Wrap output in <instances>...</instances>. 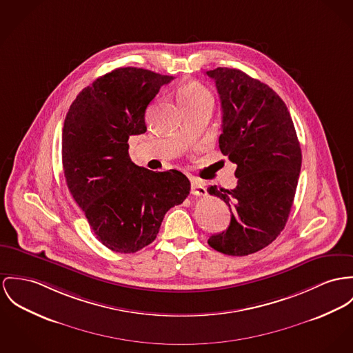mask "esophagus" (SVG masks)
I'll use <instances>...</instances> for the list:
<instances>
[{"label": "esophagus", "instance_id": "obj_1", "mask_svg": "<svg viewBox=\"0 0 353 353\" xmlns=\"http://www.w3.org/2000/svg\"><path fill=\"white\" fill-rule=\"evenodd\" d=\"M190 192H192L193 196H199V197L207 194V190H205L203 181H200V180H197V179H192V188H190Z\"/></svg>", "mask_w": 353, "mask_h": 353}]
</instances>
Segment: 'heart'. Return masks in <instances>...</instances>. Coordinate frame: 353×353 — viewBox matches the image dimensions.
<instances>
[{
	"label": "heart",
	"mask_w": 353,
	"mask_h": 353,
	"mask_svg": "<svg viewBox=\"0 0 353 353\" xmlns=\"http://www.w3.org/2000/svg\"><path fill=\"white\" fill-rule=\"evenodd\" d=\"M210 99L212 101L211 92L205 85H203L199 81H190L179 91V101L183 105V108L196 105L204 101H210Z\"/></svg>",
	"instance_id": "heart-1"
}]
</instances>
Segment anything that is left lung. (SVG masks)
Segmentation results:
<instances>
[{
    "label": "left lung",
    "mask_w": 353,
    "mask_h": 353,
    "mask_svg": "<svg viewBox=\"0 0 353 353\" xmlns=\"http://www.w3.org/2000/svg\"><path fill=\"white\" fill-rule=\"evenodd\" d=\"M216 83L223 125L219 148L236 163L234 190L210 187L231 211L225 231L208 244L232 256L254 254L285 228L299 184L302 154L290 112L268 84L241 70L205 72Z\"/></svg>",
    "instance_id": "left-lung-1"
}]
</instances>
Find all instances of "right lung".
<instances>
[{
    "mask_svg": "<svg viewBox=\"0 0 353 353\" xmlns=\"http://www.w3.org/2000/svg\"><path fill=\"white\" fill-rule=\"evenodd\" d=\"M170 81L143 68H117L83 88L65 115L67 187L97 239L111 251L132 254L152 243L165 214L190 194L181 172H152L129 156V137L146 132V108Z\"/></svg>",
    "mask_w": 353,
    "mask_h": 353,
    "instance_id": "right-lung-1",
    "label": "right lung"
}]
</instances>
